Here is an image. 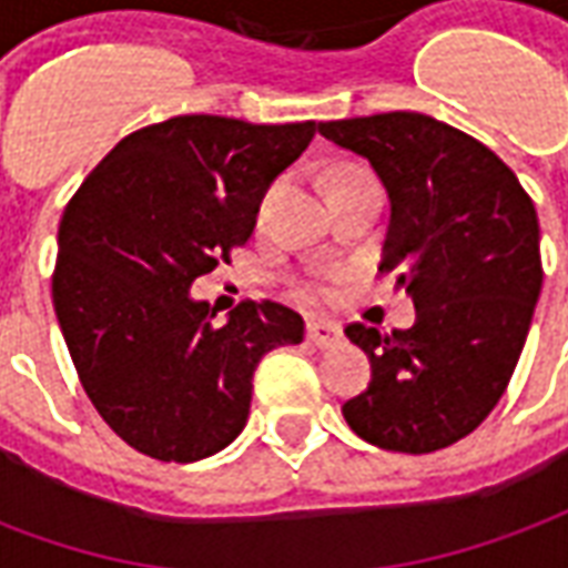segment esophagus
I'll list each match as a JSON object with an SVG mask.
<instances>
[{
    "instance_id": "1",
    "label": "esophagus",
    "mask_w": 568,
    "mask_h": 568,
    "mask_svg": "<svg viewBox=\"0 0 568 568\" xmlns=\"http://www.w3.org/2000/svg\"><path fill=\"white\" fill-rule=\"evenodd\" d=\"M341 337H344V332H341V325H334V322H307V341L313 346H320V349H328V346L341 344Z\"/></svg>"
}]
</instances>
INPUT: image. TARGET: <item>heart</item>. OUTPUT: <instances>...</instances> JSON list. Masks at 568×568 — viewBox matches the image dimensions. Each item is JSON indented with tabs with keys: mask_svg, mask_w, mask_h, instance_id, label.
Wrapping results in <instances>:
<instances>
[{
	"mask_svg": "<svg viewBox=\"0 0 568 568\" xmlns=\"http://www.w3.org/2000/svg\"><path fill=\"white\" fill-rule=\"evenodd\" d=\"M344 173H349V170H344ZM271 197H273V191H271V194H264V200H261V210H258L261 219H264V212H267V206H271ZM310 292H322V285L313 283V285H310Z\"/></svg>",
	"mask_w": 568,
	"mask_h": 568,
	"instance_id": "heart-1",
	"label": "heart"
}]
</instances>
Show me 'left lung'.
Masks as SVG:
<instances>
[{
    "label": "left lung",
    "mask_w": 568,
    "mask_h": 568,
    "mask_svg": "<svg viewBox=\"0 0 568 568\" xmlns=\"http://www.w3.org/2000/svg\"><path fill=\"white\" fill-rule=\"evenodd\" d=\"M320 133L381 175V271L417 310L407 332L346 325L371 358V383L344 419L383 450L450 447L499 405L524 353L541 292L536 206L484 142L432 115L325 121Z\"/></svg>",
    "instance_id": "1"
}]
</instances>
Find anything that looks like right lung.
I'll list each match as a JSON object with an SVG mask.
<instances>
[{
    "instance_id": "obj_1",
    "label": "right lung",
    "mask_w": 568,
    "mask_h": 568,
    "mask_svg": "<svg viewBox=\"0 0 568 568\" xmlns=\"http://www.w3.org/2000/svg\"><path fill=\"white\" fill-rule=\"evenodd\" d=\"M316 121L179 115L130 133L60 222L54 310L84 393L118 438L161 463H197L243 432L264 353L304 320L243 301L224 325L191 285L255 231L267 187Z\"/></svg>"
}]
</instances>
